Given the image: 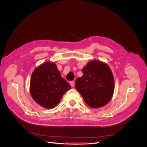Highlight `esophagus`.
I'll return each mask as SVG.
<instances>
[{"label":"esophagus","mask_w":147,"mask_h":147,"mask_svg":"<svg viewBox=\"0 0 147 147\" xmlns=\"http://www.w3.org/2000/svg\"><path fill=\"white\" fill-rule=\"evenodd\" d=\"M70 84L71 86H72V87H74V86H75V82H74V81H71V82H70Z\"/></svg>","instance_id":"1"}]
</instances>
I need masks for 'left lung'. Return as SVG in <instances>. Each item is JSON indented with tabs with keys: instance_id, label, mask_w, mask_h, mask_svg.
I'll list each match as a JSON object with an SVG mask.
<instances>
[{
	"instance_id": "obj_1",
	"label": "left lung",
	"mask_w": 147,
	"mask_h": 147,
	"mask_svg": "<svg viewBox=\"0 0 147 147\" xmlns=\"http://www.w3.org/2000/svg\"><path fill=\"white\" fill-rule=\"evenodd\" d=\"M83 76L75 82V88L92 108L105 105L114 91V78L107 64L99 61L88 63L82 70Z\"/></svg>"
}]
</instances>
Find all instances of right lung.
<instances>
[{"label": "right lung", "mask_w": 147, "mask_h": 147, "mask_svg": "<svg viewBox=\"0 0 147 147\" xmlns=\"http://www.w3.org/2000/svg\"><path fill=\"white\" fill-rule=\"evenodd\" d=\"M55 63L47 62L35 69L30 82V92L37 104L47 109H53L62 96L70 88Z\"/></svg>", "instance_id": "1"}]
</instances>
